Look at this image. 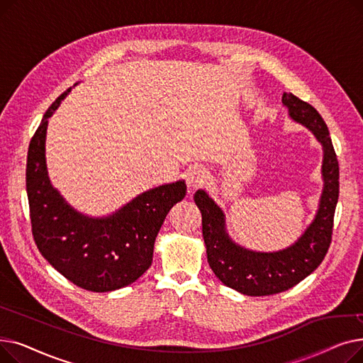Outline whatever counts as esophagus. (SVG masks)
I'll return each mask as SVG.
<instances>
[{
    "mask_svg": "<svg viewBox=\"0 0 363 363\" xmlns=\"http://www.w3.org/2000/svg\"><path fill=\"white\" fill-rule=\"evenodd\" d=\"M208 179L207 170L203 167H194L186 174V184L189 189H197L201 188Z\"/></svg>",
    "mask_w": 363,
    "mask_h": 363,
    "instance_id": "34e87169",
    "label": "esophagus"
}]
</instances>
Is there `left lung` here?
Segmentation results:
<instances>
[{
  "label": "left lung",
  "mask_w": 363,
  "mask_h": 363,
  "mask_svg": "<svg viewBox=\"0 0 363 363\" xmlns=\"http://www.w3.org/2000/svg\"><path fill=\"white\" fill-rule=\"evenodd\" d=\"M282 103L289 107L291 119L309 128L323 147V191L319 211L298 241L277 253H256L241 249L225 233L223 213L215 201L203 189L194 194V201L201 212L208 264L226 287L247 296H271L290 290L322 263L333 240L340 170L330 130L318 110L294 94L284 92Z\"/></svg>",
  "instance_id": "obj_1"
}]
</instances>
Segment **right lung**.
Masks as SVG:
<instances>
[{"label": "right lung", "mask_w": 363, "mask_h": 363, "mask_svg": "<svg viewBox=\"0 0 363 363\" xmlns=\"http://www.w3.org/2000/svg\"><path fill=\"white\" fill-rule=\"evenodd\" d=\"M69 91L48 107L29 144L26 191L32 235L38 250L70 282L88 291H113L150 268L163 220L185 197L186 185L178 181L150 189L103 219L73 211L51 186L45 164L48 118Z\"/></svg>", "instance_id": "obj_1"}]
</instances>
